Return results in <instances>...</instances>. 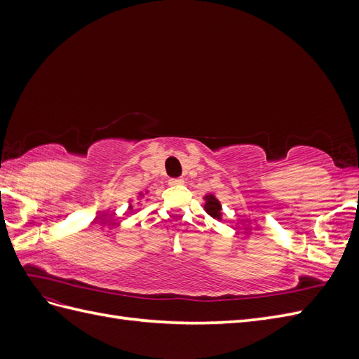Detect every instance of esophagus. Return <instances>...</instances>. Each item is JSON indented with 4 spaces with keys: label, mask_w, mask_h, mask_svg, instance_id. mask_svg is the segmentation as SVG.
I'll return each mask as SVG.
<instances>
[{
    "label": "esophagus",
    "mask_w": 359,
    "mask_h": 359,
    "mask_svg": "<svg viewBox=\"0 0 359 359\" xmlns=\"http://www.w3.org/2000/svg\"><path fill=\"white\" fill-rule=\"evenodd\" d=\"M181 184H184V180H182V178H170V180H169V186H172V187L181 186Z\"/></svg>",
    "instance_id": "34e87169"
}]
</instances>
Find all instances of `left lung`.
<instances>
[{"label": "left lung", "instance_id": "obj_1", "mask_svg": "<svg viewBox=\"0 0 359 359\" xmlns=\"http://www.w3.org/2000/svg\"><path fill=\"white\" fill-rule=\"evenodd\" d=\"M205 205H203V210L206 211V214H210L212 219L215 220H222L223 219V211H222V203L220 201L217 199L212 193H208L203 196Z\"/></svg>", "mask_w": 359, "mask_h": 359}]
</instances>
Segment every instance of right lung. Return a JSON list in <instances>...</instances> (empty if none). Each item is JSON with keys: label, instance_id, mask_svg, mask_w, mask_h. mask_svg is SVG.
Segmentation results:
<instances>
[{"label": "right lung", "instance_id": "right-lung-1", "mask_svg": "<svg viewBox=\"0 0 359 359\" xmlns=\"http://www.w3.org/2000/svg\"><path fill=\"white\" fill-rule=\"evenodd\" d=\"M148 191H145V194H147ZM144 198V193H139L137 194V199H142ZM128 210H130V212H133V205H132V201H130V205H128Z\"/></svg>", "mask_w": 359, "mask_h": 359}]
</instances>
